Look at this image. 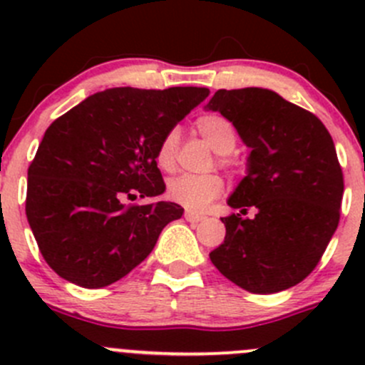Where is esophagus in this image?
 <instances>
[{"label": "esophagus", "mask_w": 365, "mask_h": 365, "mask_svg": "<svg viewBox=\"0 0 365 365\" xmlns=\"http://www.w3.org/2000/svg\"><path fill=\"white\" fill-rule=\"evenodd\" d=\"M185 220H189V222H200V220L205 219L203 213H196L192 212V210H185Z\"/></svg>", "instance_id": "1"}]
</instances>
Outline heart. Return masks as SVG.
I'll return each mask as SVG.
<instances>
[{"mask_svg":"<svg viewBox=\"0 0 365 365\" xmlns=\"http://www.w3.org/2000/svg\"><path fill=\"white\" fill-rule=\"evenodd\" d=\"M196 127L200 134L220 155H227L238 143L235 125L220 114H205L197 118ZM178 143V132L171 130L160 141L157 150V164L162 169H171L175 164V150ZM224 162H230L224 157ZM224 190V180L219 175H180L168 183V196L189 210H203L210 201L220 196Z\"/></svg>","mask_w":365,"mask_h":365,"instance_id":"heart-1","label":"heart"}]
</instances>
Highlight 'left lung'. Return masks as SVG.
<instances>
[{
  "instance_id": "left-lung-1",
  "label": "left lung",
  "mask_w": 365,
  "mask_h": 365,
  "mask_svg": "<svg viewBox=\"0 0 365 365\" xmlns=\"http://www.w3.org/2000/svg\"><path fill=\"white\" fill-rule=\"evenodd\" d=\"M219 111L251 148L247 175L227 200L226 237L210 259L251 293H277L304 281L339 224L344 192L336 146L312 113L264 88L215 91ZM257 208L252 220L242 217Z\"/></svg>"
}]
</instances>
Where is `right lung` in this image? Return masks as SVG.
Returning <instances> with one entry per match:
<instances>
[{
    "label": "right lung",
    "mask_w": 365,
    "mask_h": 365,
    "mask_svg": "<svg viewBox=\"0 0 365 365\" xmlns=\"http://www.w3.org/2000/svg\"><path fill=\"white\" fill-rule=\"evenodd\" d=\"M208 88H111L54 120L28 168L26 217L43 259L65 281L104 288L146 259L183 215L171 201L125 206L165 190L157 150Z\"/></svg>",
    "instance_id": "1"
}]
</instances>
